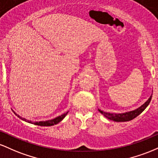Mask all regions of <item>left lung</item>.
<instances>
[{
	"mask_svg": "<svg viewBox=\"0 0 158 158\" xmlns=\"http://www.w3.org/2000/svg\"><path fill=\"white\" fill-rule=\"evenodd\" d=\"M152 95L150 96L148 99L146 101L144 104L142 105L139 108H137V109L131 110V111L126 112V113L122 114H112V113H108V112H105L103 110H101L99 109V111L101 114H103L105 117H107L108 119H110V120L115 121V122H126V121H130L131 119H135L137 116L139 115L146 108V107L148 106L150 102H151Z\"/></svg>",
	"mask_w": 158,
	"mask_h": 158,
	"instance_id": "8db88e82",
	"label": "left lung"
}]
</instances>
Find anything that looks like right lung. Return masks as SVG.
<instances>
[{
	"label": "right lung",
	"mask_w": 158,
	"mask_h": 158,
	"mask_svg": "<svg viewBox=\"0 0 158 158\" xmlns=\"http://www.w3.org/2000/svg\"><path fill=\"white\" fill-rule=\"evenodd\" d=\"M13 112H14V114H15V115H17L18 117H19L20 119H22V120H24V121H26V122L29 123H32V124L37 125V126H54V125H56V124H58V123H59V122H61V121L64 118L65 116H66L67 114L68 113V112H67V113L63 114L62 115L59 116V117H56V118H54L52 119H50V120L40 121V122H32V121L27 120V119H26L25 118H22L21 117H20V116L18 115V114H16L15 112L14 111V110H13Z\"/></svg>",
	"instance_id": "add662e5"
}]
</instances>
